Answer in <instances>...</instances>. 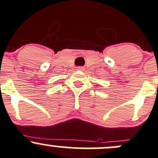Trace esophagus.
<instances>
[{
    "instance_id": "1",
    "label": "esophagus",
    "mask_w": 158,
    "mask_h": 158,
    "mask_svg": "<svg viewBox=\"0 0 158 158\" xmlns=\"http://www.w3.org/2000/svg\"><path fill=\"white\" fill-rule=\"evenodd\" d=\"M77 70H78V71H84V67H77Z\"/></svg>"
}]
</instances>
